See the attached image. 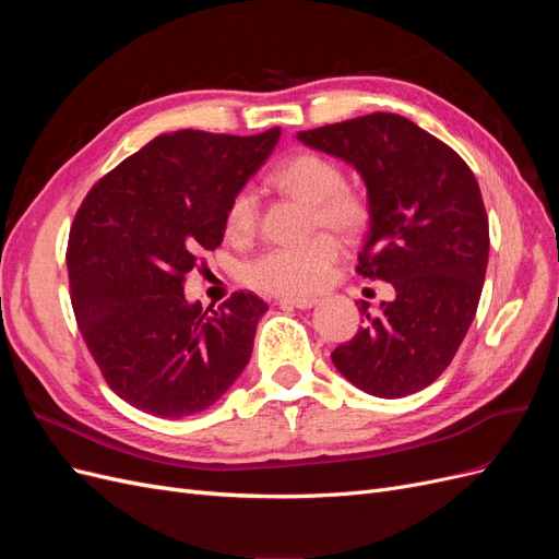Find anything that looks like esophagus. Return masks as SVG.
<instances>
[{
	"label": "esophagus",
	"instance_id": "esophagus-1",
	"mask_svg": "<svg viewBox=\"0 0 559 559\" xmlns=\"http://www.w3.org/2000/svg\"><path fill=\"white\" fill-rule=\"evenodd\" d=\"M282 308H298V310H308L312 306H317L314 296H282L280 298Z\"/></svg>",
	"mask_w": 559,
	"mask_h": 559
}]
</instances>
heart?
<instances>
[{"label": "heart", "instance_id": "b5f03b06", "mask_svg": "<svg viewBox=\"0 0 559 559\" xmlns=\"http://www.w3.org/2000/svg\"><path fill=\"white\" fill-rule=\"evenodd\" d=\"M275 189L310 205V224L326 226L343 235H357L368 222V202L345 186V175L333 160L317 154H298L284 160L270 177ZM226 235L245 240L257 228V195L251 189L235 191L224 214ZM341 259V242L331 233L270 247L247 267L253 289L275 296H302L321 289Z\"/></svg>", "mask_w": 559, "mask_h": 559}]
</instances>
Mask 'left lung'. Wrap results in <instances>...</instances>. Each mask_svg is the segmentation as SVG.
Segmentation results:
<instances>
[{"instance_id":"left-lung-1","label":"left lung","mask_w":559,"mask_h":559,"mask_svg":"<svg viewBox=\"0 0 559 559\" xmlns=\"http://www.w3.org/2000/svg\"><path fill=\"white\" fill-rule=\"evenodd\" d=\"M298 140L357 170L370 228L357 273L394 286V300L331 352L366 394L401 399L450 366L478 310L489 226L478 181L462 156L399 114L376 111L298 132Z\"/></svg>"}]
</instances>
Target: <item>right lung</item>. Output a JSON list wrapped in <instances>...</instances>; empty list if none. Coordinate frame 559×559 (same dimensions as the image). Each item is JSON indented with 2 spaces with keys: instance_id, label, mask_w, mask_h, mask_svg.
I'll return each mask as SVG.
<instances>
[{
  "instance_id": "1",
  "label": "right lung",
  "mask_w": 559,
  "mask_h": 559,
  "mask_svg": "<svg viewBox=\"0 0 559 559\" xmlns=\"http://www.w3.org/2000/svg\"><path fill=\"white\" fill-rule=\"evenodd\" d=\"M280 134L167 132L83 198L67 245L72 308L99 373L132 408L202 413L249 364L265 302L235 292L202 310L186 300L183 277L202 249L222 245L228 200Z\"/></svg>"
}]
</instances>
